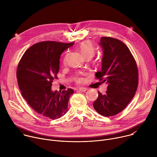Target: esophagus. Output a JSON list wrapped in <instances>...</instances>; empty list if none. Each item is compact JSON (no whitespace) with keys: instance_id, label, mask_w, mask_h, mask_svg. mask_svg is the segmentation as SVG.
Here are the masks:
<instances>
[{"instance_id":"34e87169","label":"esophagus","mask_w":157,"mask_h":157,"mask_svg":"<svg viewBox=\"0 0 157 157\" xmlns=\"http://www.w3.org/2000/svg\"><path fill=\"white\" fill-rule=\"evenodd\" d=\"M79 90L82 91V92H86L87 90V89L86 88V87H79Z\"/></svg>"}]
</instances>
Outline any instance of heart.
<instances>
[{"mask_svg": "<svg viewBox=\"0 0 157 157\" xmlns=\"http://www.w3.org/2000/svg\"><path fill=\"white\" fill-rule=\"evenodd\" d=\"M79 49L81 53L86 58H92L95 53V48L93 44L91 41L85 40L82 41L79 45ZM66 56L63 59V63H66ZM75 82L78 84H81L84 81V78L82 77V74L81 73H79L75 79Z\"/></svg>", "mask_w": 157, "mask_h": 157, "instance_id": "b5f03b06", "label": "heart"}]
</instances>
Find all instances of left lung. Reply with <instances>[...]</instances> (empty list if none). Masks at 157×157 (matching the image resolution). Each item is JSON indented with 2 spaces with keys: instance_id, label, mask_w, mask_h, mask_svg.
I'll list each match as a JSON object with an SVG mask.
<instances>
[{
  "instance_id": "obj_1",
  "label": "left lung",
  "mask_w": 157,
  "mask_h": 157,
  "mask_svg": "<svg viewBox=\"0 0 157 157\" xmlns=\"http://www.w3.org/2000/svg\"><path fill=\"white\" fill-rule=\"evenodd\" d=\"M99 44L104 53L101 71L96 73V77L109 85L105 94L98 91L93 107L101 115L110 117L123 110L135 95L139 71L135 59L122 41L103 36Z\"/></svg>"
}]
</instances>
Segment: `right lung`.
Returning a JSON list of instances; mask_svg holds the SVG:
<instances>
[{"instance_id":"add662e5","label":"right lung","mask_w":157,"mask_h":157,"mask_svg":"<svg viewBox=\"0 0 157 157\" xmlns=\"http://www.w3.org/2000/svg\"><path fill=\"white\" fill-rule=\"evenodd\" d=\"M75 42L54 41L34 44L24 53L17 66V78L21 96L40 116L52 120L64 116L74 91H53L52 82L58 79L61 53Z\"/></svg>"}]
</instances>
